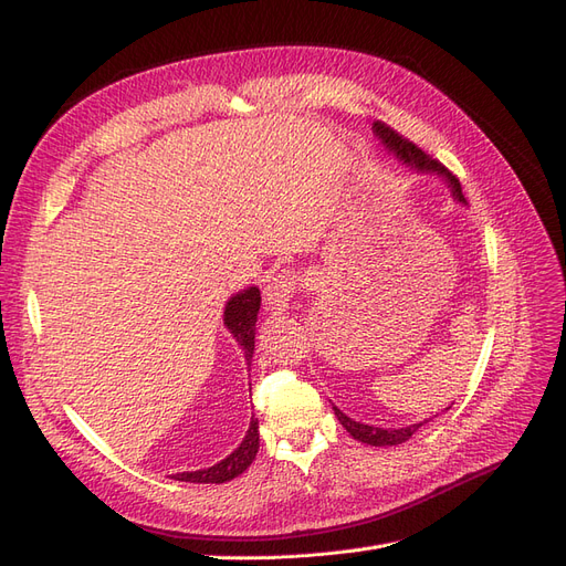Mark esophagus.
Returning <instances> with one entry per match:
<instances>
[{
	"instance_id": "obj_1",
	"label": "esophagus",
	"mask_w": 566,
	"mask_h": 566,
	"mask_svg": "<svg viewBox=\"0 0 566 566\" xmlns=\"http://www.w3.org/2000/svg\"><path fill=\"white\" fill-rule=\"evenodd\" d=\"M297 290V276L292 271H281V274L271 276L264 285V306L271 315H281L287 306L292 295Z\"/></svg>"
}]
</instances>
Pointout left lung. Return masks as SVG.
Wrapping results in <instances>:
<instances>
[{
  "instance_id": "8db88e82",
  "label": "left lung",
  "mask_w": 566,
  "mask_h": 566,
  "mask_svg": "<svg viewBox=\"0 0 566 566\" xmlns=\"http://www.w3.org/2000/svg\"><path fill=\"white\" fill-rule=\"evenodd\" d=\"M371 129L376 134V139L382 144V148H386L390 155H395L401 165H406L418 174L439 176L441 180H446V186L450 188V195H453V199L460 201V205H467V199H464L462 188H460V180L453 174H450L441 163L432 160V157H429L424 150H420L416 144H411L409 139L399 137V134L395 129H390L386 123H374ZM332 409H334V416L338 418V422L346 427V432L353 439L367 443V446H397V443H403V441H409L424 422L432 420V418H424L420 422H411L406 427H374V424H365V422H357V420L348 418L342 409H336L334 403H332ZM448 409H450V406H448ZM448 409H443V411H448Z\"/></svg>"
}]
</instances>
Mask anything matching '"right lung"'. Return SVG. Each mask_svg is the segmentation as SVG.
<instances>
[{"instance_id": "1", "label": "right lung", "mask_w": 566, "mask_h": 566, "mask_svg": "<svg viewBox=\"0 0 566 566\" xmlns=\"http://www.w3.org/2000/svg\"><path fill=\"white\" fill-rule=\"evenodd\" d=\"M260 287L258 285H248L228 300L222 313V325L230 329L234 336V342L241 346V353L245 357V365L251 367L253 353H255V323H258V311H260ZM260 448V422L258 418H251V424H248V432L239 448H234L232 453L220 460L213 467L207 469H197V471H180L174 473L171 479L176 481H186V483H228L237 479L239 473H243L251 462L258 455Z\"/></svg>"}]
</instances>
